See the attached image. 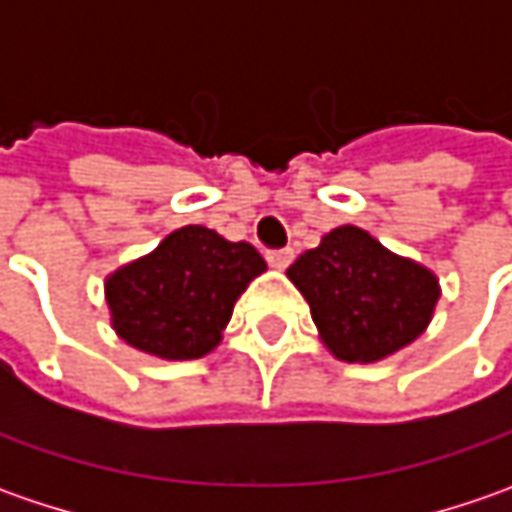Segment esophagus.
Returning a JSON list of instances; mask_svg holds the SVG:
<instances>
[{"mask_svg":"<svg viewBox=\"0 0 512 512\" xmlns=\"http://www.w3.org/2000/svg\"><path fill=\"white\" fill-rule=\"evenodd\" d=\"M290 262H293V250L290 247H285V250H270L267 253V265L276 267V270H285Z\"/></svg>","mask_w":512,"mask_h":512,"instance_id":"esophagus-1","label":"esophagus"}]
</instances>
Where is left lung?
Returning <instances> with one entry per match:
<instances>
[{"label": "left lung", "instance_id": "obj_1", "mask_svg": "<svg viewBox=\"0 0 512 512\" xmlns=\"http://www.w3.org/2000/svg\"><path fill=\"white\" fill-rule=\"evenodd\" d=\"M310 305L319 339L342 362L373 364L422 336L442 296L430 267L356 225L333 227L287 267Z\"/></svg>", "mask_w": 512, "mask_h": 512}]
</instances>
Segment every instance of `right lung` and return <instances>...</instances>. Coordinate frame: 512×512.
Listing matches in <instances>:
<instances>
[{
  "instance_id": "1",
  "label": "right lung",
  "mask_w": 512,
  "mask_h": 512,
  "mask_svg": "<svg viewBox=\"0 0 512 512\" xmlns=\"http://www.w3.org/2000/svg\"><path fill=\"white\" fill-rule=\"evenodd\" d=\"M265 270L253 245L202 225L179 227L105 279L110 327L156 359H202L219 347L236 299Z\"/></svg>"
}]
</instances>
